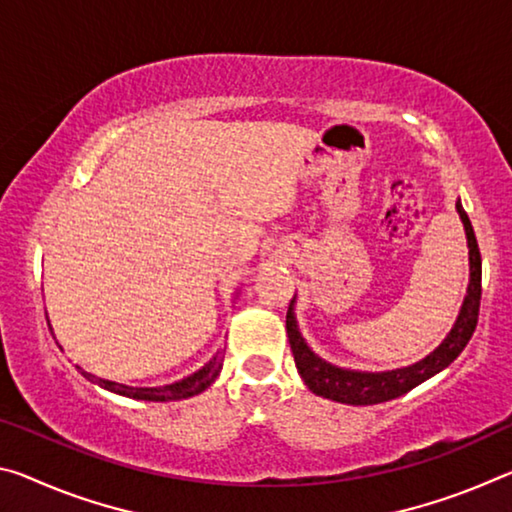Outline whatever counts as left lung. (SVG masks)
Masks as SVG:
<instances>
[{"label":"left lung","instance_id":"1","mask_svg":"<svg viewBox=\"0 0 512 512\" xmlns=\"http://www.w3.org/2000/svg\"><path fill=\"white\" fill-rule=\"evenodd\" d=\"M458 214L462 218V225H465L467 234V246H469V287L465 303H462V310L458 314L456 326L451 328L449 337L435 348V351L428 355L426 360H421L412 367L396 369V371H383V373H364V371H348L332 367V364L323 362L321 358L307 348V344L300 337L296 328L294 312H291L289 303L287 310V335H289V346L291 353H294V362L298 367L300 378L305 380V385L312 389L314 394L323 396V399L337 401V403H348V405H373L392 401L396 396L410 392L412 387L424 383L426 378L435 376L437 371L458 358L462 348L467 346L469 339H472L476 323H478V307H481V250H478V243L474 237V227L469 223V216L465 209L458 202Z\"/></svg>","mask_w":512,"mask_h":512}]
</instances>
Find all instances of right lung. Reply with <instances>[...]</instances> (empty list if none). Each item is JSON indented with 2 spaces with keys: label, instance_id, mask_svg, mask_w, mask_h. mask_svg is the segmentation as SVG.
Instances as JSON below:
<instances>
[{
  "label": "right lung",
  "instance_id": "add662e5",
  "mask_svg": "<svg viewBox=\"0 0 512 512\" xmlns=\"http://www.w3.org/2000/svg\"><path fill=\"white\" fill-rule=\"evenodd\" d=\"M221 355H216V358L205 364L200 371L193 373V376L180 380V383H173V385H166V387H127V385H118V383H111V380H104V378H95L91 373L81 371L88 380H93L104 389H109V392H116V394H123L129 396V399H139V401H177V399H189V396H196L200 392H205V389L214 383L218 371H221Z\"/></svg>",
  "mask_w": 512,
  "mask_h": 512
}]
</instances>
